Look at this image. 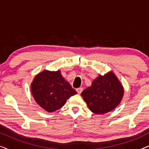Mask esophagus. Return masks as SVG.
<instances>
[{"label": "esophagus", "instance_id": "1", "mask_svg": "<svg viewBox=\"0 0 149 149\" xmlns=\"http://www.w3.org/2000/svg\"><path fill=\"white\" fill-rule=\"evenodd\" d=\"M76 90H77V93H78L79 94H80V93L83 91V89L82 88V87H79V88H77V89H76Z\"/></svg>", "mask_w": 149, "mask_h": 149}]
</instances>
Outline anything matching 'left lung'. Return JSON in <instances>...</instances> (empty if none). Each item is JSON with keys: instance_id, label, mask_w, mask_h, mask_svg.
<instances>
[{"instance_id": "obj_1", "label": "left lung", "mask_w": 149, "mask_h": 149, "mask_svg": "<svg viewBox=\"0 0 149 149\" xmlns=\"http://www.w3.org/2000/svg\"><path fill=\"white\" fill-rule=\"evenodd\" d=\"M123 88L113 72L99 75L91 86L81 93L90 111L95 114H105L115 109L123 96Z\"/></svg>"}]
</instances>
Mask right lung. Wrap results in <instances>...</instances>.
<instances>
[{
  "mask_svg": "<svg viewBox=\"0 0 149 149\" xmlns=\"http://www.w3.org/2000/svg\"><path fill=\"white\" fill-rule=\"evenodd\" d=\"M34 98L47 112L62 108L67 100L77 92L63 78L60 70H44L34 77L31 85Z\"/></svg>",
  "mask_w": 149,
  "mask_h": 149,
  "instance_id": "add662e5",
  "label": "right lung"
}]
</instances>
